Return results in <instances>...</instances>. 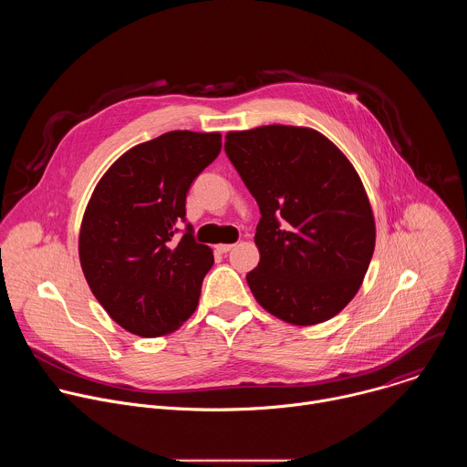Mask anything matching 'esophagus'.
I'll use <instances>...</instances> for the list:
<instances>
[{"label": "esophagus", "instance_id": "1", "mask_svg": "<svg viewBox=\"0 0 467 467\" xmlns=\"http://www.w3.org/2000/svg\"><path fill=\"white\" fill-rule=\"evenodd\" d=\"M233 247H234V244H220V245H216V249L220 253H229Z\"/></svg>", "mask_w": 467, "mask_h": 467}]
</instances>
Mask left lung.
Returning a JSON list of instances; mask_svg holds the SVG:
<instances>
[{
    "label": "left lung",
    "instance_id": "1",
    "mask_svg": "<svg viewBox=\"0 0 467 467\" xmlns=\"http://www.w3.org/2000/svg\"><path fill=\"white\" fill-rule=\"evenodd\" d=\"M225 153L260 209V262L245 277L254 299L292 325L335 317L357 296L375 249L357 170L308 127L233 130Z\"/></svg>",
    "mask_w": 467,
    "mask_h": 467
}]
</instances>
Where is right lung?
Wrapping results in <instances>:
<instances>
[{"label":"right lung","mask_w":467,"mask_h":467,"mask_svg":"<svg viewBox=\"0 0 467 467\" xmlns=\"http://www.w3.org/2000/svg\"><path fill=\"white\" fill-rule=\"evenodd\" d=\"M222 150L220 132L170 130L130 148L101 177L79 233L85 279L125 330L155 338L195 310L213 268L209 245L186 223V193Z\"/></svg>","instance_id":"right-lung-1"}]
</instances>
